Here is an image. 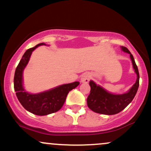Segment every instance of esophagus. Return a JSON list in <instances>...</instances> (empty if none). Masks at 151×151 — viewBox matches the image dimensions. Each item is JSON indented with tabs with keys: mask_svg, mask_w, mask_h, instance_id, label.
I'll return each instance as SVG.
<instances>
[{
	"mask_svg": "<svg viewBox=\"0 0 151 151\" xmlns=\"http://www.w3.org/2000/svg\"><path fill=\"white\" fill-rule=\"evenodd\" d=\"M91 78V75L89 73H85L81 76V81L83 83H88L89 82V81Z\"/></svg>",
	"mask_w": 151,
	"mask_h": 151,
	"instance_id": "1",
	"label": "esophagus"
}]
</instances>
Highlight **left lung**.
Returning a JSON list of instances; mask_svg holds the SVG:
<instances>
[{
    "label": "left lung",
    "mask_w": 151,
    "mask_h": 151,
    "mask_svg": "<svg viewBox=\"0 0 151 151\" xmlns=\"http://www.w3.org/2000/svg\"><path fill=\"white\" fill-rule=\"evenodd\" d=\"M122 50L130 54L133 68L135 70L137 79L135 84L132 87L127 93L122 95H115L107 92L103 88L97 84L94 81H90V93L87 99L88 107L96 113L107 115L118 114L125 109L132 102L135 97L139 86V73L138 67L134 61L133 55L129 49L125 47H121Z\"/></svg>",
    "instance_id": "1"
}]
</instances>
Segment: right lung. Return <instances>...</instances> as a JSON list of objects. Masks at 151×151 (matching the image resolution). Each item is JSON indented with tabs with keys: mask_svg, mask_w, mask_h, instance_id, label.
I'll list each match as a JSON object with an SVG mask.
<instances>
[{
	"mask_svg": "<svg viewBox=\"0 0 151 151\" xmlns=\"http://www.w3.org/2000/svg\"><path fill=\"white\" fill-rule=\"evenodd\" d=\"M41 45L46 44L44 43L37 44L35 47L27 49L22 56L15 72L14 89L19 102L26 110L34 114L44 116L59 110L63 107L69 92L76 88L80 83L74 82L61 85L47 91L37 94L26 92L22 84L23 70L29 61L32 51Z\"/></svg>",
	"mask_w": 151,
	"mask_h": 151,
	"instance_id": "1",
	"label": "right lung"
}]
</instances>
